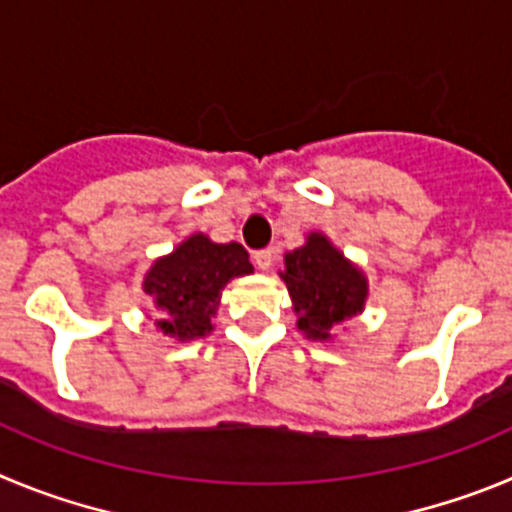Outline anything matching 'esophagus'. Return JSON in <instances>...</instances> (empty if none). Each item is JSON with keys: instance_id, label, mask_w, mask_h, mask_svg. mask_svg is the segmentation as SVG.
Listing matches in <instances>:
<instances>
[{"instance_id": "obj_1", "label": "esophagus", "mask_w": 512, "mask_h": 512, "mask_svg": "<svg viewBox=\"0 0 512 512\" xmlns=\"http://www.w3.org/2000/svg\"><path fill=\"white\" fill-rule=\"evenodd\" d=\"M252 260H255V265L260 267V270H270L275 260V252L270 250V247H267V250H257L255 255H252Z\"/></svg>"}]
</instances>
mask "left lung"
<instances>
[{"instance_id":"8db88e82","label":"left lung","mask_w":512,"mask_h":512,"mask_svg":"<svg viewBox=\"0 0 512 512\" xmlns=\"http://www.w3.org/2000/svg\"><path fill=\"white\" fill-rule=\"evenodd\" d=\"M298 313V329L308 339H329L339 321L357 316L365 306L367 280L352 262L321 234H311L308 242L285 255V273Z\"/></svg>"}]
</instances>
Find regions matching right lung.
Returning a JSON list of instances; mask_svg holds the SVG:
<instances>
[{
	"label": "right lung",
	"instance_id": "right-lung-1",
	"mask_svg": "<svg viewBox=\"0 0 512 512\" xmlns=\"http://www.w3.org/2000/svg\"><path fill=\"white\" fill-rule=\"evenodd\" d=\"M247 273L252 262L242 245H216L204 234L188 237L173 255L160 257L145 278V293L163 311L158 329L176 339L209 334L224 285Z\"/></svg>",
	"mask_w": 512,
	"mask_h": 512
}]
</instances>
